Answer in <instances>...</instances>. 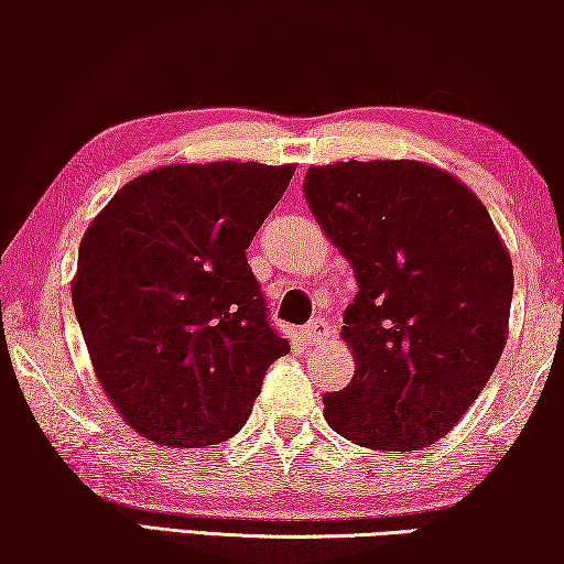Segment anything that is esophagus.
<instances>
[{"label":"esophagus","instance_id":"1","mask_svg":"<svg viewBox=\"0 0 564 564\" xmlns=\"http://www.w3.org/2000/svg\"><path fill=\"white\" fill-rule=\"evenodd\" d=\"M303 336H305V341L307 344H318V341H323V338H328L330 336V326H328V321H323V318H315V321H311L307 323V326L303 328Z\"/></svg>","mask_w":564,"mask_h":564}]
</instances>
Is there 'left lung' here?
<instances>
[{
    "instance_id": "obj_1",
    "label": "left lung",
    "mask_w": 564,
    "mask_h": 564,
    "mask_svg": "<svg viewBox=\"0 0 564 564\" xmlns=\"http://www.w3.org/2000/svg\"><path fill=\"white\" fill-rule=\"evenodd\" d=\"M303 192L359 292L344 311L349 388L323 395L351 444L415 452L449 434L508 341L513 264L480 197L423 161L311 166Z\"/></svg>"
}]
</instances>
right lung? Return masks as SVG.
I'll use <instances>...</instances> for the list:
<instances>
[{"label": "right lung", "instance_id": "obj_1", "mask_svg": "<svg viewBox=\"0 0 564 564\" xmlns=\"http://www.w3.org/2000/svg\"><path fill=\"white\" fill-rule=\"evenodd\" d=\"M292 174L257 161L166 164L89 223L74 313L105 395L149 442L195 449L236 436L269 365L290 351L246 249Z\"/></svg>", "mask_w": 564, "mask_h": 564}]
</instances>
